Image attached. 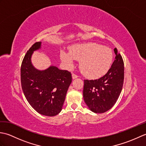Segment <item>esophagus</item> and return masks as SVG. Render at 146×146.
<instances>
[{
	"mask_svg": "<svg viewBox=\"0 0 146 146\" xmlns=\"http://www.w3.org/2000/svg\"><path fill=\"white\" fill-rule=\"evenodd\" d=\"M78 76L77 75H76V74H75V73H73L72 74V78H73V79H75L76 78H78Z\"/></svg>",
	"mask_w": 146,
	"mask_h": 146,
	"instance_id": "34e87169",
	"label": "esophagus"
}]
</instances>
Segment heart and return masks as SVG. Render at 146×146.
<instances>
[{
	"label": "heart",
	"mask_w": 146,
	"mask_h": 146,
	"mask_svg": "<svg viewBox=\"0 0 146 146\" xmlns=\"http://www.w3.org/2000/svg\"><path fill=\"white\" fill-rule=\"evenodd\" d=\"M62 61L68 68L73 65L75 60L80 61V68L84 75L90 78H99L106 73L113 60L111 49L94 42L72 45L70 52L62 51Z\"/></svg>",
	"instance_id": "1"
}]
</instances>
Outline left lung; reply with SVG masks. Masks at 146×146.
I'll return each instance as SVG.
<instances>
[{"instance_id":"1","label":"left lung","mask_w":146,"mask_h":146,"mask_svg":"<svg viewBox=\"0 0 146 146\" xmlns=\"http://www.w3.org/2000/svg\"><path fill=\"white\" fill-rule=\"evenodd\" d=\"M116 56L111 68L97 80H84L83 98L95 113H104L116 103L122 91L124 80V64L122 56L114 49Z\"/></svg>"}]
</instances>
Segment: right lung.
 <instances>
[{
    "instance_id": "obj_1",
    "label": "right lung",
    "mask_w": 146,
    "mask_h": 146,
    "mask_svg": "<svg viewBox=\"0 0 146 146\" xmlns=\"http://www.w3.org/2000/svg\"><path fill=\"white\" fill-rule=\"evenodd\" d=\"M41 44L35 42L23 59L21 67V86L27 102L37 112L52 117L61 111L72 76L70 71L56 66L40 71L33 66L31 55L41 48Z\"/></svg>"
}]
</instances>
